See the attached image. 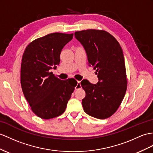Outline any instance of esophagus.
<instances>
[{"instance_id": "1", "label": "esophagus", "mask_w": 153, "mask_h": 153, "mask_svg": "<svg viewBox=\"0 0 153 153\" xmlns=\"http://www.w3.org/2000/svg\"><path fill=\"white\" fill-rule=\"evenodd\" d=\"M81 88V84H80V81H78L77 82V84L76 85L75 87V89H80Z\"/></svg>"}]
</instances>
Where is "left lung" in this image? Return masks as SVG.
<instances>
[{"label": "left lung", "instance_id": "left-lung-1", "mask_svg": "<svg viewBox=\"0 0 153 153\" xmlns=\"http://www.w3.org/2000/svg\"><path fill=\"white\" fill-rule=\"evenodd\" d=\"M76 39L86 52L89 65L96 70L97 84L81 82L85 92L82 104L87 114L103 120L118 109L127 88L123 53L120 43L110 33L102 30L74 32Z\"/></svg>", "mask_w": 153, "mask_h": 153}]
</instances>
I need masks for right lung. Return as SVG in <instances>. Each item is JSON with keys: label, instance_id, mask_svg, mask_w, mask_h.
<instances>
[{"label": "right lung", "instance_id": "1", "mask_svg": "<svg viewBox=\"0 0 153 153\" xmlns=\"http://www.w3.org/2000/svg\"><path fill=\"white\" fill-rule=\"evenodd\" d=\"M73 33H52L33 40L26 47L21 65L23 94L37 116L45 120L64 112L77 82L62 80L51 69H56L61 51Z\"/></svg>", "mask_w": 153, "mask_h": 153}]
</instances>
